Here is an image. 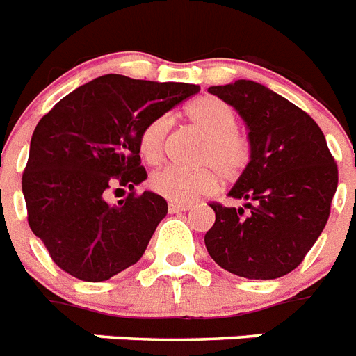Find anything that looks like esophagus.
<instances>
[{
    "label": "esophagus",
    "mask_w": 356,
    "mask_h": 356,
    "mask_svg": "<svg viewBox=\"0 0 356 356\" xmlns=\"http://www.w3.org/2000/svg\"><path fill=\"white\" fill-rule=\"evenodd\" d=\"M187 209H191L189 204H176V202H169L170 213H181V211H187Z\"/></svg>",
    "instance_id": "obj_1"
}]
</instances>
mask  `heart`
Wrapping results in <instances>:
<instances>
[{
    "instance_id": "1",
    "label": "heart",
    "mask_w": 356,
    "mask_h": 356,
    "mask_svg": "<svg viewBox=\"0 0 356 356\" xmlns=\"http://www.w3.org/2000/svg\"><path fill=\"white\" fill-rule=\"evenodd\" d=\"M186 115L195 127L206 134L198 161L209 167L184 169L169 165L150 176L152 191L176 204H187L202 195L217 189L218 175L222 180H233L250 161V143L237 130V115L217 97H198L186 106ZM170 130L167 115L154 118L145 124L139 136V150L149 163L163 158L165 139Z\"/></svg>"
}]
</instances>
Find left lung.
<instances>
[{
	"instance_id": "obj_1",
	"label": "left lung",
	"mask_w": 356,
	"mask_h": 356,
	"mask_svg": "<svg viewBox=\"0 0 356 356\" xmlns=\"http://www.w3.org/2000/svg\"><path fill=\"white\" fill-rule=\"evenodd\" d=\"M243 118L250 161L227 195L243 207L213 202L204 237L218 266L246 280H275L301 264L331 213L338 169L314 119L254 81L211 86Z\"/></svg>"
}]
</instances>
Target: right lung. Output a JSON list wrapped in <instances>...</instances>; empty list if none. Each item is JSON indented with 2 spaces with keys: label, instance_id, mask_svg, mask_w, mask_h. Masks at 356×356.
Returning a JSON list of instances; mask_svg holds the SVG:
<instances>
[{
  "label": "right lung",
  "instance_id": "right-lung-1",
  "mask_svg": "<svg viewBox=\"0 0 356 356\" xmlns=\"http://www.w3.org/2000/svg\"><path fill=\"white\" fill-rule=\"evenodd\" d=\"M200 92L196 84L102 75L65 95L40 119L22 176L27 220L51 259L82 281H106L141 259L167 215L139 158L145 124ZM129 196L108 204V191Z\"/></svg>",
  "mask_w": 356,
  "mask_h": 356
}]
</instances>
